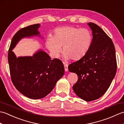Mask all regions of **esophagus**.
Segmentation results:
<instances>
[{"instance_id": "obj_1", "label": "esophagus", "mask_w": 124, "mask_h": 124, "mask_svg": "<svg viewBox=\"0 0 124 124\" xmlns=\"http://www.w3.org/2000/svg\"><path fill=\"white\" fill-rule=\"evenodd\" d=\"M63 65H64V70L65 71H68V65L67 63H65L63 62Z\"/></svg>"}]
</instances>
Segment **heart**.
<instances>
[{"label":"heart","mask_w":124,"mask_h":124,"mask_svg":"<svg viewBox=\"0 0 124 124\" xmlns=\"http://www.w3.org/2000/svg\"><path fill=\"white\" fill-rule=\"evenodd\" d=\"M92 41V33L87 29L67 26L56 28L53 36L47 38L46 46L55 57L59 56L62 46L65 59L77 60L88 52Z\"/></svg>","instance_id":"obj_1"}]
</instances>
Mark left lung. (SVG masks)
<instances>
[{"label": "left lung", "mask_w": 124, "mask_h": 124, "mask_svg": "<svg viewBox=\"0 0 124 124\" xmlns=\"http://www.w3.org/2000/svg\"><path fill=\"white\" fill-rule=\"evenodd\" d=\"M92 31V44L88 52L80 60L68 66L70 72L78 76L73 86L75 93L86 101L103 95L110 87L117 71L114 44L99 26L88 23Z\"/></svg>", "instance_id": "8db88e82"}]
</instances>
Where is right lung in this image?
Instances as JSON below:
<instances>
[{"label":"right lung","instance_id":"obj_1","mask_svg":"<svg viewBox=\"0 0 124 124\" xmlns=\"http://www.w3.org/2000/svg\"><path fill=\"white\" fill-rule=\"evenodd\" d=\"M39 24L23 28L12 39L8 53L10 77L15 88L24 96L32 99L47 95L64 74L61 61L51 60L46 53L39 51L33 56L16 57L12 49L21 39L39 33Z\"/></svg>","mask_w":124,"mask_h":124}]
</instances>
